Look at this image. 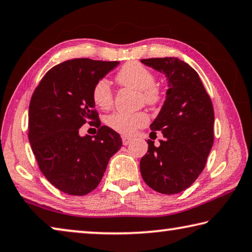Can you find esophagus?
Returning <instances> with one entry per match:
<instances>
[{
  "label": "esophagus",
  "instance_id": "obj_1",
  "mask_svg": "<svg viewBox=\"0 0 252 252\" xmlns=\"http://www.w3.org/2000/svg\"><path fill=\"white\" fill-rule=\"evenodd\" d=\"M122 139H123V144L124 145H128V144L131 142V137H128V136H122Z\"/></svg>",
  "mask_w": 252,
  "mask_h": 252
}]
</instances>
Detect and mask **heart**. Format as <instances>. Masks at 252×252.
I'll use <instances>...</instances> for the list:
<instances>
[{"mask_svg":"<svg viewBox=\"0 0 252 252\" xmlns=\"http://www.w3.org/2000/svg\"><path fill=\"white\" fill-rule=\"evenodd\" d=\"M155 75L150 69L139 63H128L119 70L116 75V81L124 87L139 90L144 101L148 105L158 104L162 99V93L155 85ZM93 99L99 108L108 109L113 105L114 96L109 81L107 79L98 80L94 86ZM148 116L145 113L127 114L117 111L106 118L107 126L121 134L130 135L145 125Z\"/></svg>","mask_w":252,"mask_h":252,"instance_id":"heart-1","label":"heart"}]
</instances>
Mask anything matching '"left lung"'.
Listing matches in <instances>:
<instances>
[{"label":"left lung","instance_id":"obj_1","mask_svg":"<svg viewBox=\"0 0 252 252\" xmlns=\"http://www.w3.org/2000/svg\"><path fill=\"white\" fill-rule=\"evenodd\" d=\"M141 63L162 72L168 84L164 104L150 126L152 133L162 131L164 139L158 147L147 141L141 174L154 191L176 194L191 187L207 163L213 145L212 101L197 72L184 61L166 57Z\"/></svg>","mask_w":252,"mask_h":252}]
</instances>
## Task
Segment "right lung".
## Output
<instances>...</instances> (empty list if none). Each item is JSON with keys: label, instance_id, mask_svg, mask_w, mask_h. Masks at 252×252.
I'll list each match as a JSON object with an SVG mask.
<instances>
[{"label": "right lung", "instance_id": "1", "mask_svg": "<svg viewBox=\"0 0 252 252\" xmlns=\"http://www.w3.org/2000/svg\"><path fill=\"white\" fill-rule=\"evenodd\" d=\"M119 61L72 59L45 73L29 107V141L43 175L70 195H86L98 187L122 138L100 126L93 89ZM86 122L97 135L81 136Z\"/></svg>", "mask_w": 252, "mask_h": 252}]
</instances>
